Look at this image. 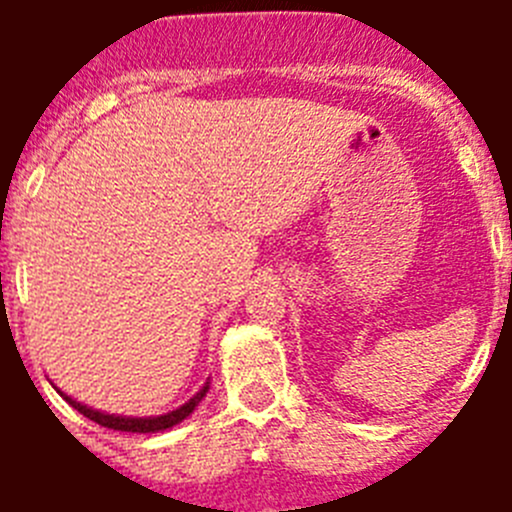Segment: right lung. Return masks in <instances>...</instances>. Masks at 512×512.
Segmentation results:
<instances>
[{"instance_id": "obj_1", "label": "right lung", "mask_w": 512, "mask_h": 512, "mask_svg": "<svg viewBox=\"0 0 512 512\" xmlns=\"http://www.w3.org/2000/svg\"><path fill=\"white\" fill-rule=\"evenodd\" d=\"M207 390H210V382H205V387H202L200 392L194 397H189L184 405H179L176 410H171V413H164V415H151V418H130V415H112V413H102V410H94V408H87V405H81V402H76L74 397L63 395L61 390V397L66 402H69L71 408L79 410L84 418L94 420V423L104 425V428H112V431H128V433H158V431H166V428H171V425L182 423L187 415H192V410L200 405L202 400H205Z\"/></svg>"}]
</instances>
